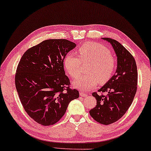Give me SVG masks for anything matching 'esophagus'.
<instances>
[{
	"instance_id": "1",
	"label": "esophagus",
	"mask_w": 151,
	"mask_h": 151,
	"mask_svg": "<svg viewBox=\"0 0 151 151\" xmlns=\"http://www.w3.org/2000/svg\"><path fill=\"white\" fill-rule=\"evenodd\" d=\"M80 95L81 96H82V97H86V96H88L87 94L83 93V92H80Z\"/></svg>"
}]
</instances>
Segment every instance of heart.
<instances>
[{
  "instance_id": "b5f03b06",
  "label": "heart",
  "mask_w": 151,
  "mask_h": 151,
  "mask_svg": "<svg viewBox=\"0 0 151 151\" xmlns=\"http://www.w3.org/2000/svg\"><path fill=\"white\" fill-rule=\"evenodd\" d=\"M80 59L68 53L64 59V66L73 78L82 73V63L88 64L87 71L89 75L82 76L73 81V85L81 91H89L96 86L99 81L105 83L112 77L116 68L115 58L106 46L95 42H87L78 49Z\"/></svg>"
}]
</instances>
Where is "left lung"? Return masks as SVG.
I'll use <instances>...</instances> for the list:
<instances>
[{
  "mask_svg": "<svg viewBox=\"0 0 151 151\" xmlns=\"http://www.w3.org/2000/svg\"><path fill=\"white\" fill-rule=\"evenodd\" d=\"M111 44L117 57L115 75L98 92H107L106 96L93 92L96 105L89 111L95 121L103 125L113 124L126 113L132 105L138 85L136 61L131 53L119 42L103 38Z\"/></svg>",
  "mask_w": 151,
  "mask_h": 151,
  "instance_id": "8db88e82",
  "label": "left lung"
}]
</instances>
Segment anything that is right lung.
Instances as JSON below:
<instances>
[{"mask_svg":"<svg viewBox=\"0 0 151 151\" xmlns=\"http://www.w3.org/2000/svg\"><path fill=\"white\" fill-rule=\"evenodd\" d=\"M76 46L65 39H49L29 48L21 58L16 89L25 112L39 124H56L69 103L79 97L78 90L70 88L63 66L65 57Z\"/></svg>","mask_w":151,"mask_h":151,"instance_id":"add662e5","label":"right lung"}]
</instances>
